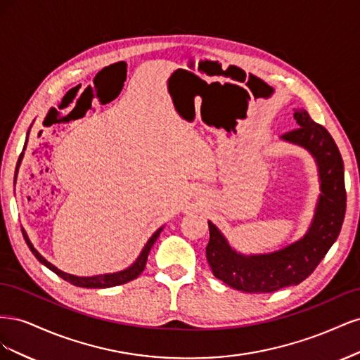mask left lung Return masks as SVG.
I'll list each match as a JSON object with an SVG mask.
<instances>
[{
  "label": "left lung",
  "mask_w": 360,
  "mask_h": 360,
  "mask_svg": "<svg viewBox=\"0 0 360 360\" xmlns=\"http://www.w3.org/2000/svg\"><path fill=\"white\" fill-rule=\"evenodd\" d=\"M294 120L299 127L284 134L281 139L308 150L317 162L321 193L314 219L300 240L276 252L259 255L237 252L217 226L209 221L207 261L213 275L234 290L271 292L300 284L320 264L340 236L347 207L341 153L328 129L315 123L307 111L296 110Z\"/></svg>",
  "instance_id": "left-lung-1"
}]
</instances>
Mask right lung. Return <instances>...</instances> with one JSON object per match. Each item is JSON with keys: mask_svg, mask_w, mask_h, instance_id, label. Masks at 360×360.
Instances as JSON below:
<instances>
[{"mask_svg": "<svg viewBox=\"0 0 360 360\" xmlns=\"http://www.w3.org/2000/svg\"><path fill=\"white\" fill-rule=\"evenodd\" d=\"M30 132V130H28ZM27 139H28V134H27ZM27 147V141H25V146H24V150ZM22 158H24V151L20 153L19 159H18V165H16V174H15V181H16V176H18V169H19V165L20 162H22ZM163 230V226H160L159 230L151 236L148 238V242L146 243L144 249L141 250L139 257L136 258L135 263L132 266H129L127 269L122 270V271H115V274H106V275H96V276H75V275H70V274H66V271H63L60 269H57L53 264H51L49 261L46 258H43L39 250L32 246L31 240L28 238V234L25 233V230L22 228V236L25 238V242L30 248V250L32 254H34V257L40 261V263L43 266H46L49 270H52L53 274H57L60 278H63L64 281L70 282L72 285H76V287H82V288H110V287H115V285H122V284H126V282L132 281L135 278H138L141 274H143V270L146 269V263H147V258H148V254H150V249L151 246L155 245V242L158 240V237L160 234V231Z\"/></svg>", "mask_w": 360, "mask_h": 360, "instance_id": "1", "label": "right lung"}]
</instances>
